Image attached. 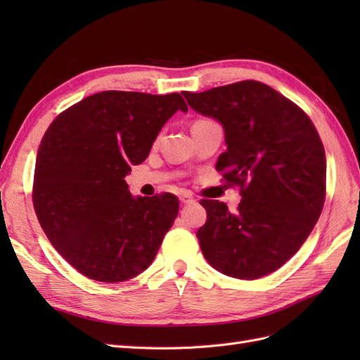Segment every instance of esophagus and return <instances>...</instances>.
<instances>
[{
    "mask_svg": "<svg viewBox=\"0 0 360 360\" xmlns=\"http://www.w3.org/2000/svg\"><path fill=\"white\" fill-rule=\"evenodd\" d=\"M179 201H181L182 204H193V202H195L193 196L188 195V193H182V195L179 196Z\"/></svg>",
    "mask_w": 360,
    "mask_h": 360,
    "instance_id": "esophagus-1",
    "label": "esophagus"
}]
</instances>
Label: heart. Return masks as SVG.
Listing matches in <instances>:
<instances>
[{
	"instance_id": "1",
	"label": "heart",
	"mask_w": 360,
	"mask_h": 360,
	"mask_svg": "<svg viewBox=\"0 0 360 360\" xmlns=\"http://www.w3.org/2000/svg\"><path fill=\"white\" fill-rule=\"evenodd\" d=\"M205 122H210V120H196L195 124H205Z\"/></svg>"
}]
</instances>
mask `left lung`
Returning a JSON list of instances; mask_svg holds the SVG:
<instances>
[{"label":"left lung","mask_w":360,"mask_h":360,"mask_svg":"<svg viewBox=\"0 0 360 360\" xmlns=\"http://www.w3.org/2000/svg\"><path fill=\"white\" fill-rule=\"evenodd\" d=\"M182 94L195 111L223 125L227 150L217 170L241 195L233 213L224 202L201 200L207 210L196 232L202 254L229 277H264L302 248L322 213L323 143L308 114L262 82Z\"/></svg>","instance_id":"obj_1"}]
</instances>
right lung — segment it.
<instances>
[{
    "mask_svg": "<svg viewBox=\"0 0 360 360\" xmlns=\"http://www.w3.org/2000/svg\"><path fill=\"white\" fill-rule=\"evenodd\" d=\"M187 111L181 94L103 91L60 112L37 153L32 201L48 240L85 277L117 283L153 263L178 198H133L125 176L147 159L160 128Z\"/></svg>",
    "mask_w": 360,
    "mask_h": 360,
    "instance_id": "add662e5",
    "label": "right lung"
}]
</instances>
